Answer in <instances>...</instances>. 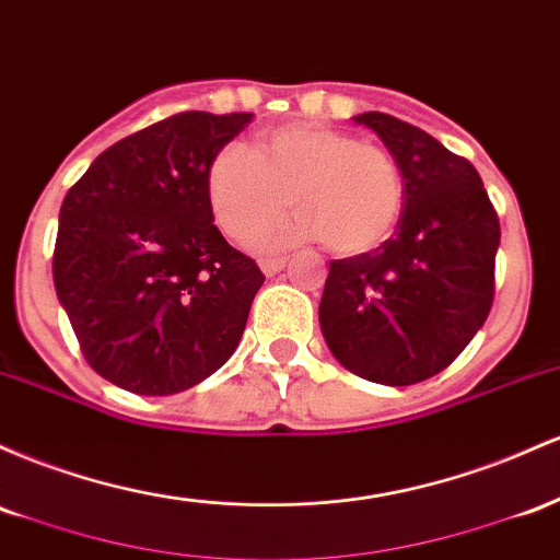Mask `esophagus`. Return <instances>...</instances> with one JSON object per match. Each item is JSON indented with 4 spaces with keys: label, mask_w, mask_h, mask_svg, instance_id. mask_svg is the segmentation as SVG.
Returning a JSON list of instances; mask_svg holds the SVG:
<instances>
[{
    "label": "esophagus",
    "mask_w": 560,
    "mask_h": 560,
    "mask_svg": "<svg viewBox=\"0 0 560 560\" xmlns=\"http://www.w3.org/2000/svg\"><path fill=\"white\" fill-rule=\"evenodd\" d=\"M285 264L288 259H261V272L267 275V278H272V275H278Z\"/></svg>",
    "instance_id": "obj_1"
}]
</instances>
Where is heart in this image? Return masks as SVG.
Segmentation results:
<instances>
[{"label": "heart", "instance_id": "b5f03b06", "mask_svg": "<svg viewBox=\"0 0 560 560\" xmlns=\"http://www.w3.org/2000/svg\"><path fill=\"white\" fill-rule=\"evenodd\" d=\"M206 192L232 241L272 228L293 203L296 222L264 235L261 246L319 237L338 256L378 248L405 211V174L392 150L310 121L264 131L256 150L224 144L209 163Z\"/></svg>", "mask_w": 560, "mask_h": 560}]
</instances>
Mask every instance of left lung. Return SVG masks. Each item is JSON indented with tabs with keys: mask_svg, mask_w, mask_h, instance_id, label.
<instances>
[{
	"mask_svg": "<svg viewBox=\"0 0 560 560\" xmlns=\"http://www.w3.org/2000/svg\"><path fill=\"white\" fill-rule=\"evenodd\" d=\"M354 121L399 161L405 211L383 246L330 261L319 328L354 375L412 386L450 368L492 310L500 219L474 163L429 131L378 110Z\"/></svg>",
	"mask_w": 560,
	"mask_h": 560,
	"instance_id": "1",
	"label": "left lung"
}]
</instances>
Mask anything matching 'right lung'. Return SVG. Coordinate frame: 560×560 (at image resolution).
Returning a JSON list of instances; mask_svg holds the SVG:
<instances>
[{
    "mask_svg": "<svg viewBox=\"0 0 560 560\" xmlns=\"http://www.w3.org/2000/svg\"><path fill=\"white\" fill-rule=\"evenodd\" d=\"M250 113L185 110L100 153L60 206L55 291L97 375L142 397L230 360L264 275L213 224L206 172Z\"/></svg>",
    "mask_w": 560,
    "mask_h": 560,
    "instance_id": "obj_1",
    "label": "right lung"
}]
</instances>
